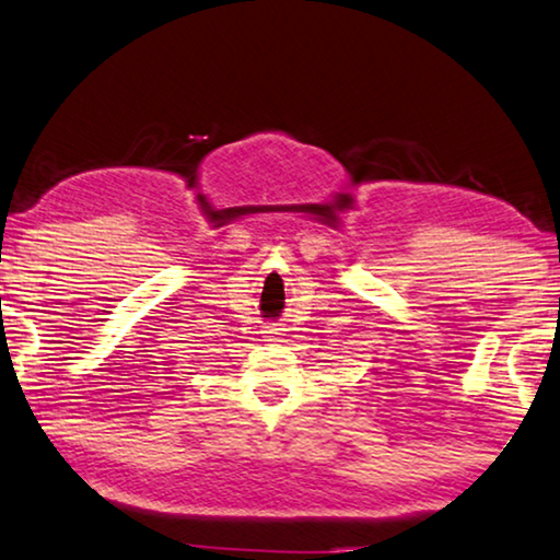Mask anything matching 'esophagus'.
<instances>
[{"instance_id": "obj_1", "label": "esophagus", "mask_w": 560, "mask_h": 560, "mask_svg": "<svg viewBox=\"0 0 560 560\" xmlns=\"http://www.w3.org/2000/svg\"><path fill=\"white\" fill-rule=\"evenodd\" d=\"M275 336H278V328H267L265 330V338H275Z\"/></svg>"}]
</instances>
